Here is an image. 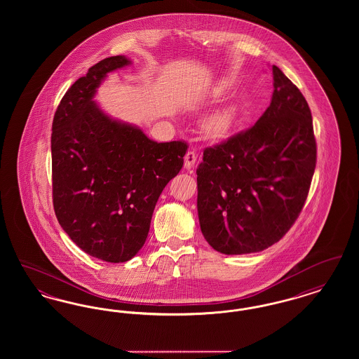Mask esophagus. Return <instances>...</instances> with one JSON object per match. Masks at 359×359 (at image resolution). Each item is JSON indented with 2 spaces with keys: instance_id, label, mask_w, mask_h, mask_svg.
Returning a JSON list of instances; mask_svg holds the SVG:
<instances>
[{
  "instance_id": "1",
  "label": "esophagus",
  "mask_w": 359,
  "mask_h": 359,
  "mask_svg": "<svg viewBox=\"0 0 359 359\" xmlns=\"http://www.w3.org/2000/svg\"><path fill=\"white\" fill-rule=\"evenodd\" d=\"M196 160H198V154H196L195 151H188L186 156H184V167H186L187 170L194 168Z\"/></svg>"
}]
</instances>
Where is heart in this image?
I'll use <instances>...</instances> for the list:
<instances>
[{"mask_svg":"<svg viewBox=\"0 0 359 359\" xmlns=\"http://www.w3.org/2000/svg\"><path fill=\"white\" fill-rule=\"evenodd\" d=\"M230 126V118L224 113H217L211 116L208 120L205 121V130L211 136H219L224 133Z\"/></svg>","mask_w":359,"mask_h":359,"instance_id":"1","label":"heart"}]
</instances>
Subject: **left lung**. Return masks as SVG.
<instances>
[{
  "instance_id": "obj_1",
  "label": "left lung",
  "mask_w": 359,
  "mask_h": 359,
  "mask_svg": "<svg viewBox=\"0 0 359 359\" xmlns=\"http://www.w3.org/2000/svg\"><path fill=\"white\" fill-rule=\"evenodd\" d=\"M273 95L256 123L205 148L198 215L205 241L223 255L261 252L285 236L306 203L316 141L306 98L277 66Z\"/></svg>"
}]
</instances>
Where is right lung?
Instances as JSON below:
<instances>
[{"label": "right lung", "instance_id": "add662e5", "mask_svg": "<svg viewBox=\"0 0 359 359\" xmlns=\"http://www.w3.org/2000/svg\"><path fill=\"white\" fill-rule=\"evenodd\" d=\"M110 56L69 87L52 122V198L63 230L85 253L125 262L144 246L160 194L183 167L187 142H156L106 116L93 101L111 71Z\"/></svg>", "mask_w": 359, "mask_h": 359}]
</instances>
